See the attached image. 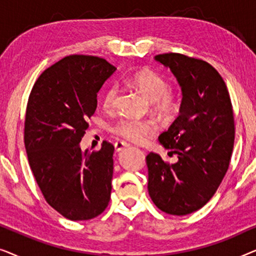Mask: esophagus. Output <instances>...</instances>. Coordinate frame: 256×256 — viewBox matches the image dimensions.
<instances>
[{"label": "esophagus", "instance_id": "esophagus-1", "mask_svg": "<svg viewBox=\"0 0 256 256\" xmlns=\"http://www.w3.org/2000/svg\"><path fill=\"white\" fill-rule=\"evenodd\" d=\"M128 143L124 142V141H116L115 142V150L116 152H120V150H122L124 148V146H127Z\"/></svg>", "mask_w": 256, "mask_h": 256}]
</instances>
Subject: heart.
<instances>
[{
	"label": "heart",
	"mask_w": 256,
	"mask_h": 256,
	"mask_svg": "<svg viewBox=\"0 0 256 256\" xmlns=\"http://www.w3.org/2000/svg\"><path fill=\"white\" fill-rule=\"evenodd\" d=\"M130 82L143 96L154 102V108L163 116H171L180 108V99L172 90H170V82L158 72L150 68L138 71L132 76ZM118 90L116 86H110L106 90L102 98V106L106 110L114 108L116 102ZM114 134L127 141L141 143L149 135L156 132L152 122L135 118H121L112 127Z\"/></svg>",
	"instance_id": "heart-1"
}]
</instances>
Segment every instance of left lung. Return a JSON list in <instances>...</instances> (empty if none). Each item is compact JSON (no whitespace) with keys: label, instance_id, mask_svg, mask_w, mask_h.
Segmentation results:
<instances>
[{"label":"left lung","instance_id":"1","mask_svg":"<svg viewBox=\"0 0 256 256\" xmlns=\"http://www.w3.org/2000/svg\"><path fill=\"white\" fill-rule=\"evenodd\" d=\"M155 59L176 76L183 100L178 118L158 138L177 160L148 154V191L160 211L186 216L214 196L228 170L236 138L232 101L222 76L208 62L174 52Z\"/></svg>","mask_w":256,"mask_h":256}]
</instances>
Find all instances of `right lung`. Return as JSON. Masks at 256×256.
<instances>
[{"instance_id": "add662e5", "label": "right lung", "mask_w": 256, "mask_h": 256, "mask_svg": "<svg viewBox=\"0 0 256 256\" xmlns=\"http://www.w3.org/2000/svg\"><path fill=\"white\" fill-rule=\"evenodd\" d=\"M116 68L96 56L70 54L40 76L31 90L24 144L31 171L52 208L78 222L110 204L114 146L82 152L79 143L96 110V96Z\"/></svg>"}]
</instances>
